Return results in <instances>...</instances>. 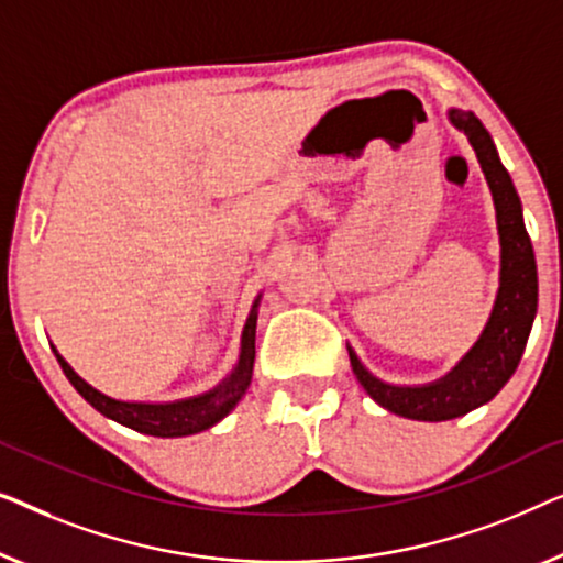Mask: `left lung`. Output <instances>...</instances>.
<instances>
[{"label":"left lung","mask_w":563,"mask_h":563,"mask_svg":"<svg viewBox=\"0 0 563 563\" xmlns=\"http://www.w3.org/2000/svg\"><path fill=\"white\" fill-rule=\"evenodd\" d=\"M451 122L470 137L477 161L485 170L497 211V232H500L503 267L500 290L479 342L472 352L449 372L446 377L423 387L387 385L362 367L357 354L350 350L352 369L360 385L379 406L413 421H449L482 402L493 400L508 383L526 350L530 327L538 306V275L533 244L522 224V209L510 173L497 157L495 142L472 112L451 109Z\"/></svg>","instance_id":"1"}]
</instances>
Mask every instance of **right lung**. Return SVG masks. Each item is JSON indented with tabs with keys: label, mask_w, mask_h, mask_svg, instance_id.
Returning a JSON list of instances; mask_svg holds the SVG:
<instances>
[{
	"label": "right lung",
	"mask_w": 563,
	"mask_h": 563,
	"mask_svg": "<svg viewBox=\"0 0 563 563\" xmlns=\"http://www.w3.org/2000/svg\"><path fill=\"white\" fill-rule=\"evenodd\" d=\"M255 327H257V300L252 306V313L242 331V352L240 362L232 375L213 390L199 395V398H188L178 402H122L109 398V395L93 390V387L76 375L70 369V364L55 352L63 375L68 377V383L76 387V393L81 398L99 410L101 416L112 418V421L126 426V429L147 433V437H188V433H199L209 426L219 423L229 410H232L244 390L250 387L252 379V364H255Z\"/></svg>",
	"instance_id": "obj_1"
}]
</instances>
